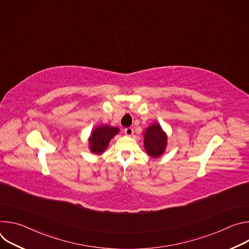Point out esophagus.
Wrapping results in <instances>:
<instances>
[{"mask_svg": "<svg viewBox=\"0 0 249 249\" xmlns=\"http://www.w3.org/2000/svg\"><path fill=\"white\" fill-rule=\"evenodd\" d=\"M124 132H125V134H126L127 136H132L134 130H133V128H131V127H127V128H125Z\"/></svg>", "mask_w": 249, "mask_h": 249, "instance_id": "esophagus-1", "label": "esophagus"}]
</instances>
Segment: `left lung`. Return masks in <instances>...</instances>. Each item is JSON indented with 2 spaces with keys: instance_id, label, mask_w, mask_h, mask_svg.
<instances>
[{
  "instance_id": "1",
  "label": "left lung",
  "mask_w": 249,
  "mask_h": 249,
  "mask_svg": "<svg viewBox=\"0 0 249 249\" xmlns=\"http://www.w3.org/2000/svg\"><path fill=\"white\" fill-rule=\"evenodd\" d=\"M167 137L158 123L150 126L145 133L144 145L147 153L153 158L161 156L166 147Z\"/></svg>"
}]
</instances>
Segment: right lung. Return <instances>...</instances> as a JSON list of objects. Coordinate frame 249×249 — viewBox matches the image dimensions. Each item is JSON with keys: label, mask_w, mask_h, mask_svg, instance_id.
I'll list each match as a JSON object with an SVG mask.
<instances>
[{"label": "right lung", "mask_w": 249, "mask_h": 249, "mask_svg": "<svg viewBox=\"0 0 249 249\" xmlns=\"http://www.w3.org/2000/svg\"><path fill=\"white\" fill-rule=\"evenodd\" d=\"M119 132V129L111 126H100L92 131L89 139V149L94 154H101L108 146L109 141Z\"/></svg>", "instance_id": "add662e5"}]
</instances>
